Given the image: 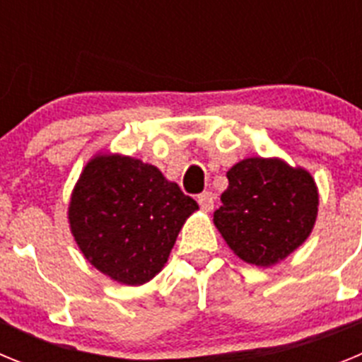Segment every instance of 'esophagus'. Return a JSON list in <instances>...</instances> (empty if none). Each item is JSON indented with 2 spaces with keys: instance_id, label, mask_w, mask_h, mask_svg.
<instances>
[{
  "instance_id": "esophagus-1",
  "label": "esophagus",
  "mask_w": 362,
  "mask_h": 362,
  "mask_svg": "<svg viewBox=\"0 0 362 362\" xmlns=\"http://www.w3.org/2000/svg\"><path fill=\"white\" fill-rule=\"evenodd\" d=\"M197 203H199V206L204 212H210L214 209V203H216V196H214L212 192H203V194L197 196Z\"/></svg>"
}]
</instances>
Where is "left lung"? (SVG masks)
Returning <instances> with one entry per match:
<instances>
[{
	"label": "left lung",
	"instance_id": "8db88e82",
	"mask_svg": "<svg viewBox=\"0 0 362 362\" xmlns=\"http://www.w3.org/2000/svg\"><path fill=\"white\" fill-rule=\"evenodd\" d=\"M214 223L243 261L270 267L303 245L317 217V187L303 168L250 158L226 174Z\"/></svg>",
	"mask_w": 362,
	"mask_h": 362
}]
</instances>
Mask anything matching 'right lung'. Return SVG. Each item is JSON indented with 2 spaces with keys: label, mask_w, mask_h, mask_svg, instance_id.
<instances>
[{
  "label": "right lung",
  "mask_w": 362,
  "mask_h": 362,
  "mask_svg": "<svg viewBox=\"0 0 362 362\" xmlns=\"http://www.w3.org/2000/svg\"><path fill=\"white\" fill-rule=\"evenodd\" d=\"M197 209L156 166L98 156L74 188L69 219L79 248L99 272L143 284L161 270L185 219Z\"/></svg>",
  "instance_id": "add662e5"
}]
</instances>
